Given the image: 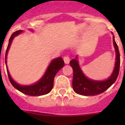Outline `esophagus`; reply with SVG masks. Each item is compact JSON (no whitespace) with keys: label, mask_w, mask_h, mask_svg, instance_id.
Masks as SVG:
<instances>
[{"label":"esophagus","mask_w":125,"mask_h":125,"mask_svg":"<svg viewBox=\"0 0 125 125\" xmlns=\"http://www.w3.org/2000/svg\"><path fill=\"white\" fill-rule=\"evenodd\" d=\"M63 60H64V62H65V63L68 64L69 63H70V57H69L68 55H65V56H64V57H63Z\"/></svg>","instance_id":"1"}]
</instances>
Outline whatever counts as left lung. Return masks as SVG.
Instances as JSON below:
<instances>
[{"label": "left lung", "instance_id": "obj_1", "mask_svg": "<svg viewBox=\"0 0 125 125\" xmlns=\"http://www.w3.org/2000/svg\"><path fill=\"white\" fill-rule=\"evenodd\" d=\"M113 33V32H112ZM113 43L116 53L115 68L111 76L105 81H94L84 75L76 59L71 60L70 64L73 70V88L78 94L82 95H95L103 93L108 89L117 80L120 70V58L118 46L113 36Z\"/></svg>", "mask_w": 125, "mask_h": 125}]
</instances>
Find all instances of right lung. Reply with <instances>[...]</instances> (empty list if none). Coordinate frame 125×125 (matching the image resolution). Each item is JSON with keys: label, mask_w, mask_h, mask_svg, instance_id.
Instances as JSON below:
<instances>
[{"label": "right lung", "mask_w": 125, "mask_h": 125, "mask_svg": "<svg viewBox=\"0 0 125 125\" xmlns=\"http://www.w3.org/2000/svg\"><path fill=\"white\" fill-rule=\"evenodd\" d=\"M22 30H19V31H15L12 34L11 36L10 37L9 40V43L8 46H7V51L5 53V64L7 66V73H8V76L11 82V85L14 87L16 89L21 91V93L26 94L28 95H31V96H39V95H45L50 93L52 90L54 86V79L55 74H57L58 71L64 66V61L62 57H58L57 59H54L50 65H49L46 73L44 74L43 77L36 83L34 85H30V86H22L19 84L16 83L11 78L10 73L7 68V55L10 46L11 45V42L12 41V39L15 36H17L20 33L22 32Z\"/></svg>", "instance_id": "obj_1"}]
</instances>
